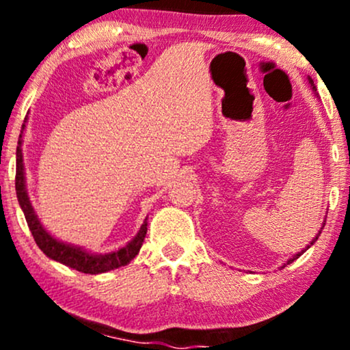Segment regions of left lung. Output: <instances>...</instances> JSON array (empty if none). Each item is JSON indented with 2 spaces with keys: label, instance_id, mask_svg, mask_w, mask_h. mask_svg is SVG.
<instances>
[{
  "label": "left lung",
  "instance_id": "8db88e82",
  "mask_svg": "<svg viewBox=\"0 0 350 350\" xmlns=\"http://www.w3.org/2000/svg\"><path fill=\"white\" fill-rule=\"evenodd\" d=\"M309 82H311V85H312V80H311V79H309ZM317 237H319V234H317ZM317 237H316V239H314V240H312V242H311V245L316 242V240H317ZM311 245H308V248H309V247H311ZM303 252H304V250H303ZM303 252H301V253H303ZM301 253H298V255H296V256H295V258H298V256L301 255ZM295 258H293V260H295ZM293 260H290V262H288V263H291V262H293Z\"/></svg>",
  "mask_w": 350,
  "mask_h": 350
}]
</instances>
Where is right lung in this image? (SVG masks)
<instances>
[{
    "label": "right lung",
    "mask_w": 350,
    "mask_h": 350,
    "mask_svg": "<svg viewBox=\"0 0 350 350\" xmlns=\"http://www.w3.org/2000/svg\"><path fill=\"white\" fill-rule=\"evenodd\" d=\"M24 128V124H23ZM19 146L16 150V194H18L19 206H21L24 217H26V222L29 226L31 234H33L36 243L41 250L46 253L47 256L55 262H60L67 267L74 268V270L82 271V273H90V275H97V273H105L115 268L124 267L126 263H130L131 260L138 255L139 248L144 242V237H146V222L143 224L139 228L138 235L131 240L126 247L120 248L113 253H108V255H92L85 250L77 247H72V245L57 242L55 239L47 234L41 226V222L38 220V215L34 214V208L31 206L29 198H27L26 186H24V166H23V152H21V135H19Z\"/></svg>",
    "instance_id": "1"
}]
</instances>
